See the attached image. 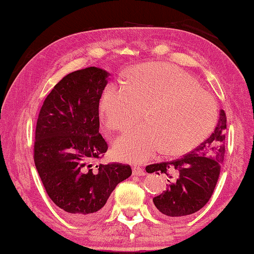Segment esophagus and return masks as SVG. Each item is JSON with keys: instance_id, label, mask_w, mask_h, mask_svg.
<instances>
[{"instance_id": "1", "label": "esophagus", "mask_w": 254, "mask_h": 254, "mask_svg": "<svg viewBox=\"0 0 254 254\" xmlns=\"http://www.w3.org/2000/svg\"><path fill=\"white\" fill-rule=\"evenodd\" d=\"M132 175H134V176H144V175H145V171L139 167H134L132 168Z\"/></svg>"}]
</instances>
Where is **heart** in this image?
<instances>
[{"instance_id":"heart-1","label":"heart","mask_w":254,"mask_h":254,"mask_svg":"<svg viewBox=\"0 0 254 254\" xmlns=\"http://www.w3.org/2000/svg\"><path fill=\"white\" fill-rule=\"evenodd\" d=\"M100 115L112 130H125L145 110L146 126L134 128L115 143L116 157L140 163L163 150L179 155L208 137L217 122V103L184 70L167 64L138 65L127 87L109 83L99 102Z\"/></svg>"}]
</instances>
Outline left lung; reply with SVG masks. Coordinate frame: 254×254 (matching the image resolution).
<instances>
[{"instance_id":"obj_1","label":"left lung","mask_w":254,"mask_h":254,"mask_svg":"<svg viewBox=\"0 0 254 254\" xmlns=\"http://www.w3.org/2000/svg\"><path fill=\"white\" fill-rule=\"evenodd\" d=\"M226 114L219 111V120L211 135L200 145L173 161L146 167L147 173L166 174L168 184L153 203L162 216L178 219L203 208L211 197L225 157Z\"/></svg>"}]
</instances>
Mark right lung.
Segmentation results:
<instances>
[{
    "instance_id": "1",
    "label": "right lung",
    "mask_w": 254,
    "mask_h": 254,
    "mask_svg": "<svg viewBox=\"0 0 254 254\" xmlns=\"http://www.w3.org/2000/svg\"><path fill=\"white\" fill-rule=\"evenodd\" d=\"M109 76L96 67L68 73L38 115L35 166L51 200L76 222L99 218L112 190L131 175L128 165L93 163L108 150L99 132V102Z\"/></svg>"
}]
</instances>
